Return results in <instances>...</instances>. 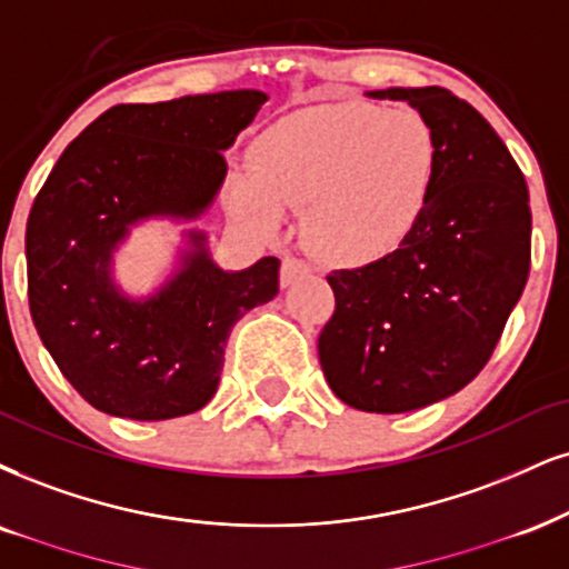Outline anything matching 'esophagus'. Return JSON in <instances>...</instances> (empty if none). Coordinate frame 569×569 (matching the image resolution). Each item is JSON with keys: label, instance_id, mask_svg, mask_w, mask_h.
<instances>
[{"label": "esophagus", "instance_id": "obj_1", "mask_svg": "<svg viewBox=\"0 0 569 569\" xmlns=\"http://www.w3.org/2000/svg\"><path fill=\"white\" fill-rule=\"evenodd\" d=\"M308 273V263L300 261L296 256H287L282 261V287L296 284L298 279H303Z\"/></svg>", "mask_w": 569, "mask_h": 569}]
</instances>
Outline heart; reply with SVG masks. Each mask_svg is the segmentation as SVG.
<instances>
[{"mask_svg": "<svg viewBox=\"0 0 569 569\" xmlns=\"http://www.w3.org/2000/svg\"><path fill=\"white\" fill-rule=\"evenodd\" d=\"M231 206L261 231L303 208V237L332 263L380 261L417 229L438 181L440 144L413 108L332 102L279 118L252 142Z\"/></svg>", "mask_w": 569, "mask_h": 569, "instance_id": "b5f03b06", "label": "heart"}]
</instances>
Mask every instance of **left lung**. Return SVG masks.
<instances>
[{"mask_svg":"<svg viewBox=\"0 0 569 569\" xmlns=\"http://www.w3.org/2000/svg\"><path fill=\"white\" fill-rule=\"evenodd\" d=\"M432 123L438 181L425 216L380 261L327 277L335 313L319 361L353 409L403 413L453 396L480 375L530 271L528 184L472 104L443 87L380 89Z\"/></svg>","mask_w":569,"mask_h":569,"instance_id":"1","label":"left lung"}]
</instances>
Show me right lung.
<instances>
[{"label": "right lung", "mask_w": 569, "mask_h": 569, "mask_svg": "<svg viewBox=\"0 0 569 569\" xmlns=\"http://www.w3.org/2000/svg\"><path fill=\"white\" fill-rule=\"evenodd\" d=\"M269 100L237 89L156 104H116L66 147L28 213V306L41 342L83 401L110 417L160 422L213 398L231 327L279 292V261L223 271L206 234L156 296L113 282L129 227L192 221L227 177L223 150Z\"/></svg>", "instance_id": "right-lung-1"}]
</instances>
